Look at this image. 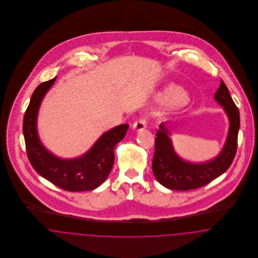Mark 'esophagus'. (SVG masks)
<instances>
[{
  "label": "esophagus",
  "instance_id": "1",
  "mask_svg": "<svg viewBox=\"0 0 258 258\" xmlns=\"http://www.w3.org/2000/svg\"><path fill=\"white\" fill-rule=\"evenodd\" d=\"M147 127V118L146 117H141L139 118L136 122H135L133 128L136 132H141Z\"/></svg>",
  "mask_w": 258,
  "mask_h": 258
}]
</instances>
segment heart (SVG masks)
<instances>
[{
	"mask_svg": "<svg viewBox=\"0 0 258 258\" xmlns=\"http://www.w3.org/2000/svg\"><path fill=\"white\" fill-rule=\"evenodd\" d=\"M171 98L174 102L181 103V102H184V99H185V96H184V93L179 91V92H174L173 95H172Z\"/></svg>",
	"mask_w": 258,
	"mask_h": 258,
	"instance_id": "obj_1",
	"label": "heart"
}]
</instances>
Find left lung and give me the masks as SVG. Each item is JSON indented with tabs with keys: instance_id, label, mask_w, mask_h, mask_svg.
<instances>
[{
	"instance_id": "1",
	"label": "left lung",
	"mask_w": 258,
	"mask_h": 258,
	"mask_svg": "<svg viewBox=\"0 0 258 258\" xmlns=\"http://www.w3.org/2000/svg\"><path fill=\"white\" fill-rule=\"evenodd\" d=\"M215 99L223 106L229 118V132L221 154L203 163H191L181 160L172 147L169 132L165 123H160L156 135L155 155L152 167L156 179L163 186L176 190H188L209 184L226 171L233 161L240 127V113L229 91L221 80Z\"/></svg>"
}]
</instances>
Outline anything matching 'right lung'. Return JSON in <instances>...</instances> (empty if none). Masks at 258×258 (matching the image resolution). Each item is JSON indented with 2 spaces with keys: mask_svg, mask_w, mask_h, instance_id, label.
Instances as JSON below:
<instances>
[{
  "mask_svg": "<svg viewBox=\"0 0 258 258\" xmlns=\"http://www.w3.org/2000/svg\"><path fill=\"white\" fill-rule=\"evenodd\" d=\"M55 80L56 77L37 87L25 112L23 134L28 159L40 176L64 190L95 189L108 177L114 163V148L124 137L128 124H120L103 134L82 157L61 160L53 156L38 138L37 117L40 102Z\"/></svg>",
  "mask_w": 258,
  "mask_h": 258,
  "instance_id": "1",
  "label": "right lung"
}]
</instances>
